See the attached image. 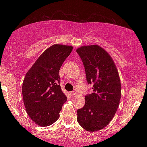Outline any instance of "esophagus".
I'll use <instances>...</instances> for the list:
<instances>
[{"instance_id": "1", "label": "esophagus", "mask_w": 147, "mask_h": 147, "mask_svg": "<svg viewBox=\"0 0 147 147\" xmlns=\"http://www.w3.org/2000/svg\"><path fill=\"white\" fill-rule=\"evenodd\" d=\"M70 93H71V96H74L76 94V92L75 91H71Z\"/></svg>"}]
</instances>
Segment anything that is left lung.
I'll return each mask as SVG.
<instances>
[{
  "label": "left lung",
  "instance_id": "left-lung-1",
  "mask_svg": "<svg viewBox=\"0 0 147 147\" xmlns=\"http://www.w3.org/2000/svg\"><path fill=\"white\" fill-rule=\"evenodd\" d=\"M85 68L87 82L93 92L86 94L85 105L77 110V121L84 130H100L115 115L121 100V85L112 58L98 45L76 50Z\"/></svg>",
  "mask_w": 147,
  "mask_h": 147
}]
</instances>
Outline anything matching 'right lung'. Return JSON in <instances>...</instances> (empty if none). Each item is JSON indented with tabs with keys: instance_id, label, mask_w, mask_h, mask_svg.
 Wrapping results in <instances>:
<instances>
[{
	"instance_id": "right-lung-1",
	"label": "right lung",
	"mask_w": 147,
	"mask_h": 147,
	"mask_svg": "<svg viewBox=\"0 0 147 147\" xmlns=\"http://www.w3.org/2000/svg\"><path fill=\"white\" fill-rule=\"evenodd\" d=\"M73 47L54 45L39 57L24 79L22 93L26 111L36 124L51 125L58 120L67 97L59 85V71Z\"/></svg>"
}]
</instances>
